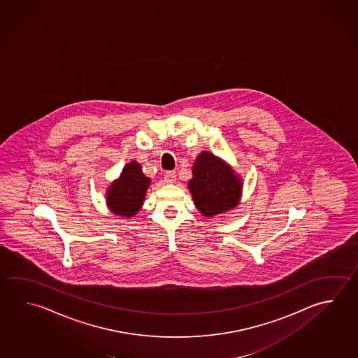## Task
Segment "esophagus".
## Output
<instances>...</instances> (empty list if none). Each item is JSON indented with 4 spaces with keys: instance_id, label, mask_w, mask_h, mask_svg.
<instances>
[{
    "instance_id": "esophagus-1",
    "label": "esophagus",
    "mask_w": 358,
    "mask_h": 358,
    "mask_svg": "<svg viewBox=\"0 0 358 358\" xmlns=\"http://www.w3.org/2000/svg\"><path fill=\"white\" fill-rule=\"evenodd\" d=\"M164 181L167 183H173L176 181V172L175 171H169L164 173Z\"/></svg>"
}]
</instances>
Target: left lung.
<instances>
[{
    "mask_svg": "<svg viewBox=\"0 0 358 358\" xmlns=\"http://www.w3.org/2000/svg\"><path fill=\"white\" fill-rule=\"evenodd\" d=\"M187 186L201 215L213 217L238 207L244 183L222 158L202 151L194 159Z\"/></svg>",
    "mask_w": 358,
    "mask_h": 358,
    "instance_id": "8db88e82",
    "label": "left lung"
}]
</instances>
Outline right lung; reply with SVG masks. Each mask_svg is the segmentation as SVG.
I'll return each instance as SVG.
<instances>
[{
	"mask_svg": "<svg viewBox=\"0 0 358 358\" xmlns=\"http://www.w3.org/2000/svg\"><path fill=\"white\" fill-rule=\"evenodd\" d=\"M150 185L151 178L145 176L137 161L127 164L120 177L107 188L106 202L109 211L120 217L131 219L143 206Z\"/></svg>",
	"mask_w": 358,
	"mask_h": 358,
	"instance_id": "obj_1",
	"label": "right lung"
}]
</instances>
